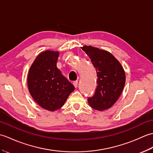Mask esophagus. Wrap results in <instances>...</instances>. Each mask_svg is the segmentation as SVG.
<instances>
[{"label": "esophagus", "instance_id": "34e87169", "mask_svg": "<svg viewBox=\"0 0 153 153\" xmlns=\"http://www.w3.org/2000/svg\"><path fill=\"white\" fill-rule=\"evenodd\" d=\"M77 84H78V82H77V81H74V82H73V85H74L75 87H76V88H77Z\"/></svg>", "mask_w": 153, "mask_h": 153}]
</instances>
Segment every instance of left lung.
Instances as JSON below:
<instances>
[{"instance_id":"obj_1","label":"left lung","mask_w":153,"mask_h":153,"mask_svg":"<svg viewBox=\"0 0 153 153\" xmlns=\"http://www.w3.org/2000/svg\"><path fill=\"white\" fill-rule=\"evenodd\" d=\"M91 59L97 71V88L89 97L93 108L105 110L110 108L121 95L126 82V74L119 61L109 52L91 46L82 47Z\"/></svg>"}]
</instances>
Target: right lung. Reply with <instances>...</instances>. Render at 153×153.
I'll return each mask as SVG.
<instances>
[{
	"label": "right lung",
	"mask_w": 153,
	"mask_h": 153,
	"mask_svg": "<svg viewBox=\"0 0 153 153\" xmlns=\"http://www.w3.org/2000/svg\"><path fill=\"white\" fill-rule=\"evenodd\" d=\"M59 52L46 51L37 56L27 76L28 89L39 105L49 111L60 108L74 86L56 67Z\"/></svg>",
	"instance_id": "right-lung-1"
}]
</instances>
